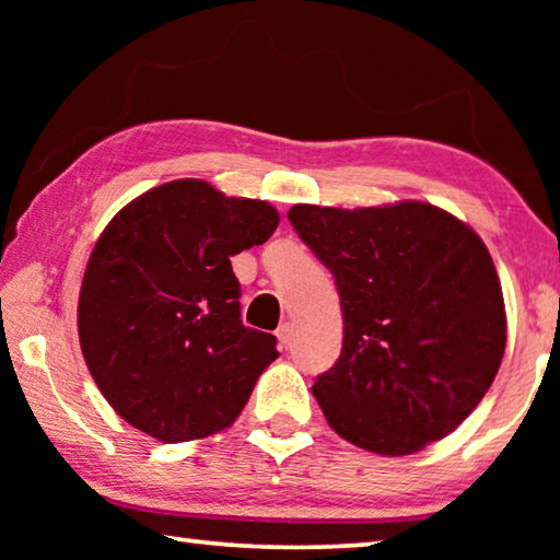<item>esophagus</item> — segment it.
<instances>
[{
	"label": "esophagus",
	"instance_id": "esophagus-1",
	"mask_svg": "<svg viewBox=\"0 0 560 560\" xmlns=\"http://www.w3.org/2000/svg\"><path fill=\"white\" fill-rule=\"evenodd\" d=\"M277 336H279V343L283 348H289L291 340H293V326L291 324H281L279 330H277Z\"/></svg>",
	"mask_w": 560,
	"mask_h": 560
}]
</instances>
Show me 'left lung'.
Here are the masks:
<instances>
[{"mask_svg": "<svg viewBox=\"0 0 560 560\" xmlns=\"http://www.w3.org/2000/svg\"><path fill=\"white\" fill-rule=\"evenodd\" d=\"M289 222L340 293L343 350L314 385L330 428L387 457L447 438L487 395L506 348L485 242L428 202L293 205Z\"/></svg>", "mask_w": 560, "mask_h": 560, "instance_id": "1", "label": "left lung"}]
</instances>
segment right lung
<instances>
[{"label":"right lung","instance_id":"right-lung-1","mask_svg":"<svg viewBox=\"0 0 560 560\" xmlns=\"http://www.w3.org/2000/svg\"><path fill=\"white\" fill-rule=\"evenodd\" d=\"M279 226L269 202L202 179L153 187L113 217L79 296V338L98 390L160 442L214 434L240 417L277 338L242 324L232 257Z\"/></svg>","mask_w":560,"mask_h":560}]
</instances>
